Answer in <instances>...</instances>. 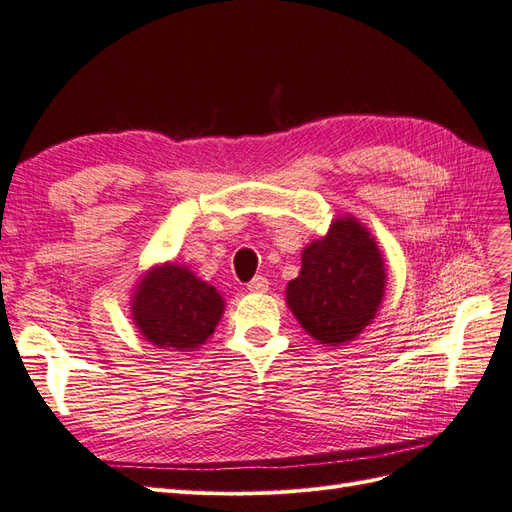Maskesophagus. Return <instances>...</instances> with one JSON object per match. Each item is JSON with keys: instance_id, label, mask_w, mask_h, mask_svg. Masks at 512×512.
I'll use <instances>...</instances> for the list:
<instances>
[{"instance_id": "34e87169", "label": "esophagus", "mask_w": 512, "mask_h": 512, "mask_svg": "<svg viewBox=\"0 0 512 512\" xmlns=\"http://www.w3.org/2000/svg\"><path fill=\"white\" fill-rule=\"evenodd\" d=\"M248 289L255 291V294H266V291L270 289V283L266 276H255V279L248 283Z\"/></svg>"}]
</instances>
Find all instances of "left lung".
<instances>
[{"label": "left lung", "instance_id": "1", "mask_svg": "<svg viewBox=\"0 0 512 512\" xmlns=\"http://www.w3.org/2000/svg\"><path fill=\"white\" fill-rule=\"evenodd\" d=\"M384 294V255L373 233L349 214L304 246L300 274L285 289L298 324L326 347L354 341L375 319Z\"/></svg>", "mask_w": 512, "mask_h": 512}]
</instances>
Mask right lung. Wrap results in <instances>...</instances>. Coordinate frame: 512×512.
<instances>
[{"instance_id": "1", "label": "right lung", "mask_w": 512, "mask_h": 512, "mask_svg": "<svg viewBox=\"0 0 512 512\" xmlns=\"http://www.w3.org/2000/svg\"><path fill=\"white\" fill-rule=\"evenodd\" d=\"M223 313L225 300L218 289L173 261L145 272L130 298V315L141 337L167 352H197Z\"/></svg>"}]
</instances>
